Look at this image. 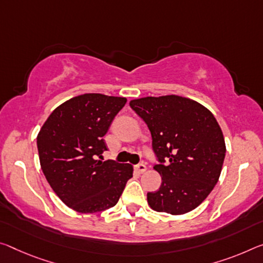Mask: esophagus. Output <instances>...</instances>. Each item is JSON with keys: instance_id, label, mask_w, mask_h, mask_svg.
I'll use <instances>...</instances> for the list:
<instances>
[{"instance_id": "34e87169", "label": "esophagus", "mask_w": 263, "mask_h": 263, "mask_svg": "<svg viewBox=\"0 0 263 263\" xmlns=\"http://www.w3.org/2000/svg\"><path fill=\"white\" fill-rule=\"evenodd\" d=\"M135 170H136V172L137 173H139V174H143L145 171H146L147 168H146V166H145L144 164H138V165H136L135 166Z\"/></svg>"}]
</instances>
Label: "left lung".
<instances>
[{"mask_svg":"<svg viewBox=\"0 0 263 263\" xmlns=\"http://www.w3.org/2000/svg\"><path fill=\"white\" fill-rule=\"evenodd\" d=\"M130 106L143 118L161 176L159 190L147 193L153 211L172 215L197 208L218 182L226 144L213 114L193 99L177 95L132 99Z\"/></svg>","mask_w":263,"mask_h":263,"instance_id":"8db88e82","label":"left lung"}]
</instances>
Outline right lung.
Masks as SVG:
<instances>
[{
  "mask_svg": "<svg viewBox=\"0 0 263 263\" xmlns=\"http://www.w3.org/2000/svg\"><path fill=\"white\" fill-rule=\"evenodd\" d=\"M127 99L84 93L61 104L37 135L40 164L57 197L78 213H101L122 195L133 166L102 161L103 137Z\"/></svg>",
  "mask_w": 263,
  "mask_h": 263,
  "instance_id": "right-lung-1",
  "label": "right lung"
}]
</instances>
